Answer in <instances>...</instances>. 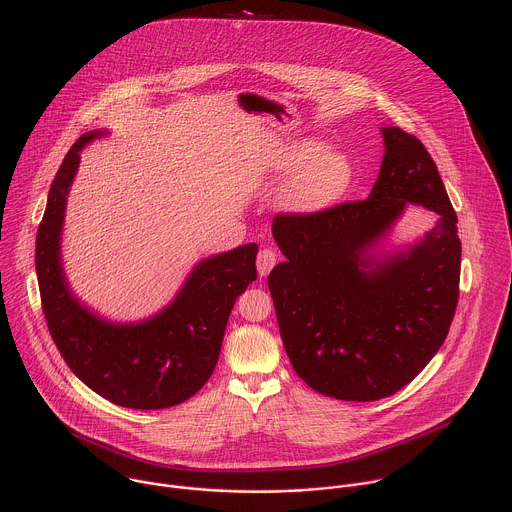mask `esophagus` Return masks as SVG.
<instances>
[{
	"mask_svg": "<svg viewBox=\"0 0 512 512\" xmlns=\"http://www.w3.org/2000/svg\"><path fill=\"white\" fill-rule=\"evenodd\" d=\"M278 262V254L272 250V248H264L258 252V258H256V266H258V274L260 276H268L272 272V268L276 266Z\"/></svg>",
	"mask_w": 512,
	"mask_h": 512,
	"instance_id": "1",
	"label": "esophagus"
}]
</instances>
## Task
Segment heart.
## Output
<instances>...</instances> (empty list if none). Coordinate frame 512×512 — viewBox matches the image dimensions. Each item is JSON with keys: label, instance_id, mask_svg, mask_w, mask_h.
I'll return each instance as SVG.
<instances>
[{"label": "heart", "instance_id": "heart-1", "mask_svg": "<svg viewBox=\"0 0 512 512\" xmlns=\"http://www.w3.org/2000/svg\"><path fill=\"white\" fill-rule=\"evenodd\" d=\"M297 171L288 179L280 193V207L297 213L313 215L329 209L351 183V163L339 149H323L317 140H301L284 146L272 159L276 173Z\"/></svg>", "mask_w": 512, "mask_h": 512}]
</instances>
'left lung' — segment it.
<instances>
[{"label":"left lung","instance_id":"8db88e82","mask_svg":"<svg viewBox=\"0 0 512 512\" xmlns=\"http://www.w3.org/2000/svg\"><path fill=\"white\" fill-rule=\"evenodd\" d=\"M384 157L365 201L313 215H278L286 256L270 276L280 335L295 372L315 392L372 402L412 382L443 345L459 299L457 215L424 144L382 128ZM408 204L439 213L414 245L375 246Z\"/></svg>","mask_w":512,"mask_h":512}]
</instances>
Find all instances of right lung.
Here are the masks:
<instances>
[{"mask_svg": "<svg viewBox=\"0 0 512 512\" xmlns=\"http://www.w3.org/2000/svg\"><path fill=\"white\" fill-rule=\"evenodd\" d=\"M102 136V130L82 134L51 183L35 246L43 313L65 363L90 390L124 408H171L211 378L232 305L256 280L258 246L199 262L175 299L146 321L114 323L90 311L67 282L61 234L80 151Z\"/></svg>", "mask_w": 512, "mask_h": 512, "instance_id": "right-lung-1", "label": "right lung"}]
</instances>
